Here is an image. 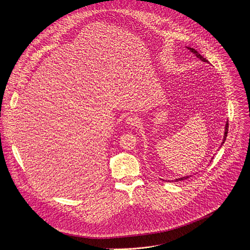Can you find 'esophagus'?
<instances>
[{
    "mask_svg": "<svg viewBox=\"0 0 250 250\" xmlns=\"http://www.w3.org/2000/svg\"><path fill=\"white\" fill-rule=\"evenodd\" d=\"M125 122L129 125H137L139 124V118H137L136 116H128Z\"/></svg>",
    "mask_w": 250,
    "mask_h": 250,
    "instance_id": "34e87169",
    "label": "esophagus"
}]
</instances>
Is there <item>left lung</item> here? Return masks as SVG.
Returning <instances> with one entry per match:
<instances>
[{
    "mask_svg": "<svg viewBox=\"0 0 250 250\" xmlns=\"http://www.w3.org/2000/svg\"><path fill=\"white\" fill-rule=\"evenodd\" d=\"M191 52H193L200 60H202V61H204V62H208V60L206 59V58H204L196 49H194V48H191V47H187ZM228 131H229V122H227V124H226V129H225V135H224V140H223V144H225V141H226V138H227V136H228ZM222 144V145H223ZM189 178V176H186V177H181V178H178V179H176V180H174V181H176V182H178V181H182V180H185V179H188Z\"/></svg>",
    "mask_w": 250,
    "mask_h": 250,
    "instance_id": "left-lung-1",
    "label": "left lung"
}]
</instances>
